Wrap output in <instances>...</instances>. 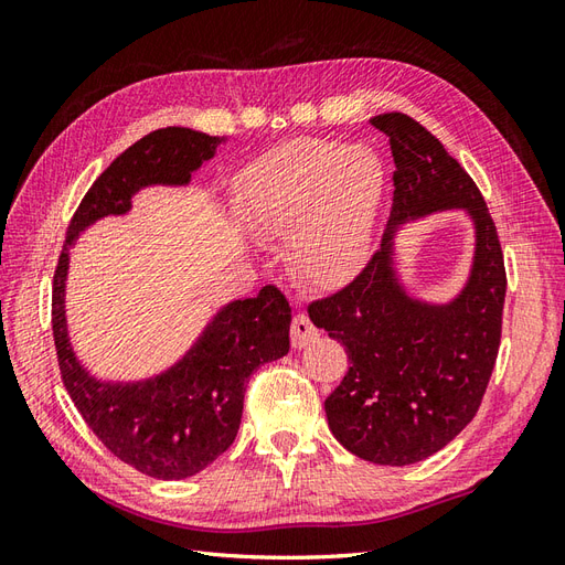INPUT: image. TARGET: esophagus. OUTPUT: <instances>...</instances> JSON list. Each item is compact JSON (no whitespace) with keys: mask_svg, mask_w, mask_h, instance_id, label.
<instances>
[{"mask_svg":"<svg viewBox=\"0 0 565 565\" xmlns=\"http://www.w3.org/2000/svg\"><path fill=\"white\" fill-rule=\"evenodd\" d=\"M289 334H292V347L303 349V347H309L313 339H318V328L309 320V316L297 313L295 320H292V330H289Z\"/></svg>","mask_w":565,"mask_h":565,"instance_id":"1","label":"esophagus"}]
</instances>
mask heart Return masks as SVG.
<instances>
[{
	"mask_svg": "<svg viewBox=\"0 0 565 565\" xmlns=\"http://www.w3.org/2000/svg\"><path fill=\"white\" fill-rule=\"evenodd\" d=\"M382 191V162L367 148L301 139L249 164L235 204L252 233L295 235L306 278L341 285L365 262Z\"/></svg>",
	"mask_w": 565,
	"mask_h": 565,
	"instance_id": "obj_1",
	"label": "heart"
}]
</instances>
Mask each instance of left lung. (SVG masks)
<instances>
[{"label": "left lung", "mask_w": 565, "mask_h": 565, "mask_svg": "<svg viewBox=\"0 0 565 565\" xmlns=\"http://www.w3.org/2000/svg\"><path fill=\"white\" fill-rule=\"evenodd\" d=\"M370 122L388 136L396 162L388 226L452 207L476 221L471 278L446 306L403 292L391 268V233L347 287L309 303L316 328L341 341L351 361L324 401L334 438L365 461L405 467L446 448L481 407L500 351L507 270L498 228L467 169L405 113Z\"/></svg>", "instance_id": "left-lung-1"}]
</instances>
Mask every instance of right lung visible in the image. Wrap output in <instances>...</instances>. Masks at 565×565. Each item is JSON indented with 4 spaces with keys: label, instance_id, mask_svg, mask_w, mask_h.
<instances>
[{
    "label": "right lung",
    "instance_id": "1",
    "mask_svg": "<svg viewBox=\"0 0 565 565\" xmlns=\"http://www.w3.org/2000/svg\"><path fill=\"white\" fill-rule=\"evenodd\" d=\"M221 141L218 136L185 127H167L129 146L82 198L54 273L51 328L67 393L82 419L117 459L160 481L195 476L233 446L252 372L289 351L292 309L278 287L266 285L254 299L228 303L183 361L160 377L139 384L96 382L77 363L67 341L63 311L67 252L96 218L125 214L139 188L191 181Z\"/></svg>",
    "mask_w": 565,
    "mask_h": 565
}]
</instances>
